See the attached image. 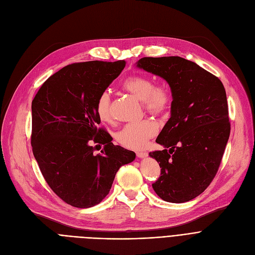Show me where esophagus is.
<instances>
[{
    "instance_id": "1",
    "label": "esophagus",
    "mask_w": 255,
    "mask_h": 255,
    "mask_svg": "<svg viewBox=\"0 0 255 255\" xmlns=\"http://www.w3.org/2000/svg\"><path fill=\"white\" fill-rule=\"evenodd\" d=\"M136 156L138 158H145L146 156H148V153L144 152V151H140V152H136Z\"/></svg>"
}]
</instances>
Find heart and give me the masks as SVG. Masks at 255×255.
I'll list each match as a JSON object with an SVG mask.
<instances>
[{
    "mask_svg": "<svg viewBox=\"0 0 255 255\" xmlns=\"http://www.w3.org/2000/svg\"><path fill=\"white\" fill-rule=\"evenodd\" d=\"M122 87L133 96L142 101L144 109L151 114L165 113L171 103V93L164 85H154L152 78L146 75H132L127 77ZM96 113L103 122H111V98L107 91L102 92L96 101ZM157 132V126L151 120H141L126 124L117 133V141L128 149L143 148L149 138Z\"/></svg>",
    "mask_w": 255,
    "mask_h": 255,
    "instance_id": "b5f03b06",
    "label": "heart"
}]
</instances>
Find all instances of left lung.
Instances as JSON below:
<instances>
[{"label": "left lung", "instance_id": "1", "mask_svg": "<svg viewBox=\"0 0 255 255\" xmlns=\"http://www.w3.org/2000/svg\"><path fill=\"white\" fill-rule=\"evenodd\" d=\"M136 67L165 79L171 90L170 118L151 152L161 167L152 184L165 202L181 204L202 194L218 171L231 123L221 80L181 57L141 58Z\"/></svg>", "mask_w": 255, "mask_h": 255}]
</instances>
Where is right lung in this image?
Segmentation results:
<instances>
[{"label": "right lung", "mask_w": 255, "mask_h": 255, "mask_svg": "<svg viewBox=\"0 0 255 255\" xmlns=\"http://www.w3.org/2000/svg\"><path fill=\"white\" fill-rule=\"evenodd\" d=\"M125 65L124 60L68 65L51 75L32 101L34 157L51 190L72 207L98 205L119 168L135 159L134 152L115 145L98 128L96 113L98 96ZM92 142L105 144L101 154H92Z\"/></svg>", "instance_id": "1"}]
</instances>
